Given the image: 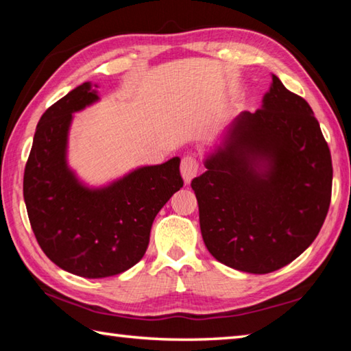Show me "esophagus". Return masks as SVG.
I'll return each mask as SVG.
<instances>
[{"instance_id": "34e87169", "label": "esophagus", "mask_w": 351, "mask_h": 351, "mask_svg": "<svg viewBox=\"0 0 351 351\" xmlns=\"http://www.w3.org/2000/svg\"><path fill=\"white\" fill-rule=\"evenodd\" d=\"M199 170V162L195 156H184L181 162V175L184 178V182L190 184V181L197 176Z\"/></svg>"}]
</instances>
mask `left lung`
Segmentation results:
<instances>
[{"label": "left lung", "instance_id": "left-lung-1", "mask_svg": "<svg viewBox=\"0 0 351 351\" xmlns=\"http://www.w3.org/2000/svg\"><path fill=\"white\" fill-rule=\"evenodd\" d=\"M192 181L204 245L223 265L268 274L316 239L331 199L328 144L305 99L272 74L261 108L243 111Z\"/></svg>", "mask_w": 351, "mask_h": 351}]
</instances>
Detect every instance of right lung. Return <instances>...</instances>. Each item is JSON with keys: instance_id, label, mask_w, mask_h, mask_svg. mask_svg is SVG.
<instances>
[{"instance_id": "obj_1", "label": "right lung", "mask_w": 351, "mask_h": 351, "mask_svg": "<svg viewBox=\"0 0 351 351\" xmlns=\"http://www.w3.org/2000/svg\"><path fill=\"white\" fill-rule=\"evenodd\" d=\"M85 82L49 106L35 130L23 195L47 258L85 278L117 276L144 257L154 217L182 187L181 159L142 165L104 186H88L68 164L74 112L100 100Z\"/></svg>"}]
</instances>
